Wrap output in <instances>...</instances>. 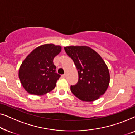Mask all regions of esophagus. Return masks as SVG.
Here are the masks:
<instances>
[{
  "label": "esophagus",
  "instance_id": "esophagus-1",
  "mask_svg": "<svg viewBox=\"0 0 135 135\" xmlns=\"http://www.w3.org/2000/svg\"><path fill=\"white\" fill-rule=\"evenodd\" d=\"M66 77V74H65L62 75V78H65Z\"/></svg>",
  "mask_w": 135,
  "mask_h": 135
}]
</instances>
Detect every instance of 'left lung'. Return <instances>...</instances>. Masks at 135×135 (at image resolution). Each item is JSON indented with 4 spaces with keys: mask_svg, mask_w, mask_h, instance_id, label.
<instances>
[{
    "mask_svg": "<svg viewBox=\"0 0 135 135\" xmlns=\"http://www.w3.org/2000/svg\"><path fill=\"white\" fill-rule=\"evenodd\" d=\"M64 50L74 62L78 82L71 86L74 95L83 101H93L106 91L110 82L109 69L97 51L88 46H68Z\"/></svg>",
    "mask_w": 135,
    "mask_h": 135,
    "instance_id": "1",
    "label": "left lung"
}]
</instances>
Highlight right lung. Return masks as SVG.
I'll return each instance as SVG.
<instances>
[{"label":"right lung","mask_w":135,"mask_h":135,"mask_svg":"<svg viewBox=\"0 0 135 135\" xmlns=\"http://www.w3.org/2000/svg\"><path fill=\"white\" fill-rule=\"evenodd\" d=\"M61 51L60 45L44 44L33 50L24 60L18 76L27 93L43 95L54 89L60 75L55 73L53 59Z\"/></svg>","instance_id":"obj_1"}]
</instances>
